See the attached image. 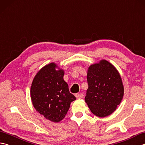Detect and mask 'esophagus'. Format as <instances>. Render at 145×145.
I'll return each mask as SVG.
<instances>
[{"label":"esophagus","instance_id":"obj_1","mask_svg":"<svg viewBox=\"0 0 145 145\" xmlns=\"http://www.w3.org/2000/svg\"><path fill=\"white\" fill-rule=\"evenodd\" d=\"M75 97L77 99H81L84 97V95H83V93H76L75 95Z\"/></svg>","mask_w":145,"mask_h":145}]
</instances>
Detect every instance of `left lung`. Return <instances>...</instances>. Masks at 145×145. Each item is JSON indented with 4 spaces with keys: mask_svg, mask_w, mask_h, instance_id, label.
<instances>
[{
    "mask_svg": "<svg viewBox=\"0 0 145 145\" xmlns=\"http://www.w3.org/2000/svg\"><path fill=\"white\" fill-rule=\"evenodd\" d=\"M85 102L92 113L106 117L116 110L124 95L122 80L115 66L106 60L91 64L87 71Z\"/></svg>",
    "mask_w": 145,
    "mask_h": 145,
    "instance_id": "8db88e82",
    "label": "left lung"
}]
</instances>
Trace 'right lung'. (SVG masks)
<instances>
[{
  "mask_svg": "<svg viewBox=\"0 0 145 145\" xmlns=\"http://www.w3.org/2000/svg\"><path fill=\"white\" fill-rule=\"evenodd\" d=\"M64 70L52 62L37 73L30 87V97L34 108L50 121L58 123L67 115L76 98L70 93L63 80Z\"/></svg>",
  "mask_w": 145,
  "mask_h": 145,
  "instance_id": "obj_1",
  "label": "right lung"
}]
</instances>
